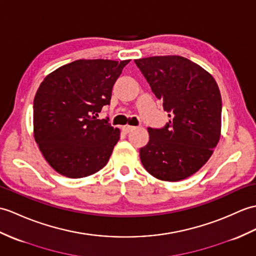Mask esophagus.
Here are the masks:
<instances>
[{
    "label": "esophagus",
    "mask_w": 256,
    "mask_h": 256,
    "mask_svg": "<svg viewBox=\"0 0 256 256\" xmlns=\"http://www.w3.org/2000/svg\"><path fill=\"white\" fill-rule=\"evenodd\" d=\"M136 128L135 126H124L123 128H122V130L124 133H130V132H132L133 130H135Z\"/></svg>",
    "instance_id": "34e87169"
}]
</instances>
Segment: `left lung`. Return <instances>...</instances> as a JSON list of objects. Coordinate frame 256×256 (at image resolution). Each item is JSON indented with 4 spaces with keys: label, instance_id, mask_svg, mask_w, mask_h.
<instances>
[{
    "label": "left lung",
    "instance_id": "obj_1",
    "mask_svg": "<svg viewBox=\"0 0 256 256\" xmlns=\"http://www.w3.org/2000/svg\"><path fill=\"white\" fill-rule=\"evenodd\" d=\"M152 92L162 101L169 122L148 128L140 162L162 181H181L207 162L220 138L222 96L216 80L200 65L179 56L135 60Z\"/></svg>",
    "mask_w": 256,
    "mask_h": 256
}]
</instances>
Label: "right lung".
Instances as JSON below:
<instances>
[{"label": "right lung", "instance_id": "1", "mask_svg": "<svg viewBox=\"0 0 256 256\" xmlns=\"http://www.w3.org/2000/svg\"><path fill=\"white\" fill-rule=\"evenodd\" d=\"M130 62L77 60L58 68L41 82L34 99V136L58 174L78 179L108 164L120 130L99 120L110 104L112 88Z\"/></svg>", "mask_w": 256, "mask_h": 256}]
</instances>
